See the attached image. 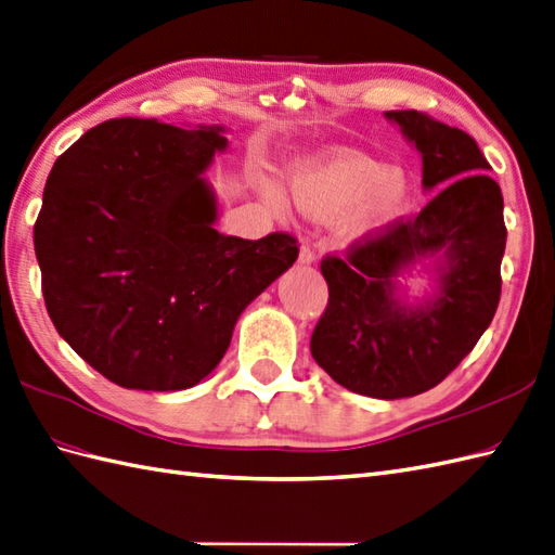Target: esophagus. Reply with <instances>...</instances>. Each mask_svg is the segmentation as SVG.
Here are the masks:
<instances>
[{"mask_svg":"<svg viewBox=\"0 0 555 555\" xmlns=\"http://www.w3.org/2000/svg\"><path fill=\"white\" fill-rule=\"evenodd\" d=\"M315 261V251L310 249L308 245H301V249H299V263L301 266H310Z\"/></svg>","mask_w":555,"mask_h":555,"instance_id":"esophagus-1","label":"esophagus"}]
</instances>
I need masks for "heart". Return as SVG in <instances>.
Segmentation results:
<instances>
[{
  "instance_id": "obj_1",
  "label": "heart",
  "mask_w": 555,
  "mask_h": 555,
  "mask_svg": "<svg viewBox=\"0 0 555 555\" xmlns=\"http://www.w3.org/2000/svg\"><path fill=\"white\" fill-rule=\"evenodd\" d=\"M287 185L296 209L313 221L336 219V235L356 245L390 231L412 207V176L400 167H386L353 147H336L289 167ZM266 207L282 216L287 199L270 179L256 183Z\"/></svg>"
}]
</instances>
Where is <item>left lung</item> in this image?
<instances>
[{
	"instance_id": "8db88e82",
	"label": "left lung",
	"mask_w": 555,
	"mask_h": 555,
	"mask_svg": "<svg viewBox=\"0 0 555 555\" xmlns=\"http://www.w3.org/2000/svg\"><path fill=\"white\" fill-rule=\"evenodd\" d=\"M422 155V185L436 197L320 270L330 304L310 353L336 384L398 400L438 386L490 327L502 294L504 197L478 143L426 113H384ZM429 280L422 297L409 278Z\"/></svg>"
}]
</instances>
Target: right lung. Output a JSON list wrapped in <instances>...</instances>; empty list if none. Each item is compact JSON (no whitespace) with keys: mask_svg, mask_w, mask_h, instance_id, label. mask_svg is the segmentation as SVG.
I'll use <instances>...</instances> for the list:
<instances>
[{"mask_svg":"<svg viewBox=\"0 0 555 555\" xmlns=\"http://www.w3.org/2000/svg\"><path fill=\"white\" fill-rule=\"evenodd\" d=\"M223 125L103 121L53 165L35 254L53 327L105 379L183 390L209 376L235 322L292 268L296 242L223 235L207 169Z\"/></svg>","mask_w":555,"mask_h":555,"instance_id":"1","label":"right lung"}]
</instances>
